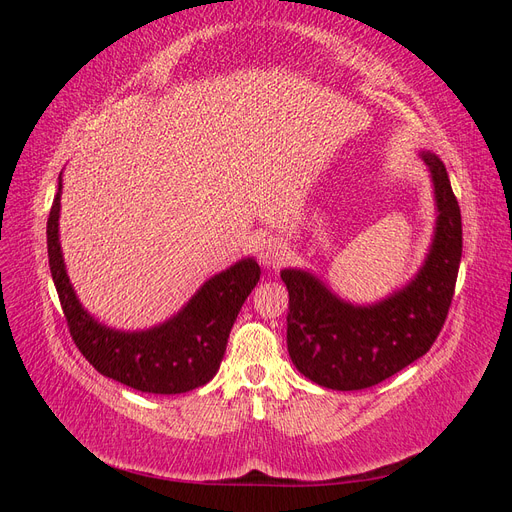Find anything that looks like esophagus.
<instances>
[{
  "label": "esophagus",
  "mask_w": 512,
  "mask_h": 512,
  "mask_svg": "<svg viewBox=\"0 0 512 512\" xmlns=\"http://www.w3.org/2000/svg\"><path fill=\"white\" fill-rule=\"evenodd\" d=\"M288 256V247L280 237H269L260 245V260L265 262L267 267L282 265Z\"/></svg>",
  "instance_id": "esophagus-1"
}]
</instances>
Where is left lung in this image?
<instances>
[{
	"label": "left lung",
	"mask_w": 512,
	"mask_h": 512,
	"mask_svg": "<svg viewBox=\"0 0 512 512\" xmlns=\"http://www.w3.org/2000/svg\"><path fill=\"white\" fill-rule=\"evenodd\" d=\"M438 200L431 252L393 297L356 307L312 273L286 269L288 352L305 378L333 391L369 389L408 367L436 342L451 307L461 262V211L440 158L423 153Z\"/></svg>",
	"instance_id": "1"
}]
</instances>
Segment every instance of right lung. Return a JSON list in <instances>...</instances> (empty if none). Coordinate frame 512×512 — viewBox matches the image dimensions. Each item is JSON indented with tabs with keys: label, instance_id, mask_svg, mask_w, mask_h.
I'll use <instances>...</instances> for the list:
<instances>
[{
	"label": "right lung",
	"instance_id": "1",
	"mask_svg": "<svg viewBox=\"0 0 512 512\" xmlns=\"http://www.w3.org/2000/svg\"><path fill=\"white\" fill-rule=\"evenodd\" d=\"M59 196L61 179L46 222V247L59 303L76 348L102 376L143 393L175 395L207 384L218 374L243 301L260 280L258 262L245 258L211 277L173 320L156 329L141 333L106 329L81 307L66 275L57 235Z\"/></svg>",
	"mask_w": 512,
	"mask_h": 512
}]
</instances>
